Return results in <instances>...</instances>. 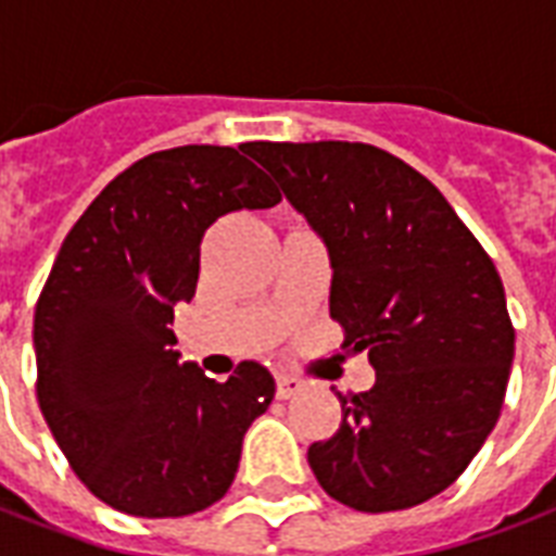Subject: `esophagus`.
<instances>
[{"label":"esophagus","instance_id":"34e87169","mask_svg":"<svg viewBox=\"0 0 556 556\" xmlns=\"http://www.w3.org/2000/svg\"><path fill=\"white\" fill-rule=\"evenodd\" d=\"M275 380H278V397H281V400L295 397V394H299V391L304 389V382H301L299 377H292V374H287V371L275 374Z\"/></svg>","mask_w":556,"mask_h":556}]
</instances>
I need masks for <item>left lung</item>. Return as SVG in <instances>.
I'll use <instances>...</instances> for the list:
<instances>
[{"label": "left lung", "mask_w": 556, "mask_h": 556, "mask_svg": "<svg viewBox=\"0 0 556 556\" xmlns=\"http://www.w3.org/2000/svg\"><path fill=\"white\" fill-rule=\"evenodd\" d=\"M257 162L325 240L330 316L377 382L339 394L342 424L307 450L330 498L363 514L438 496L493 432L514 363L496 266L453 205L363 141H255Z\"/></svg>", "instance_id": "8db88e82"}]
</instances>
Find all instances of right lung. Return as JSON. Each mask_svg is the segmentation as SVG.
Segmentation results:
<instances>
[{"label":"right lung","instance_id":"obj_1","mask_svg":"<svg viewBox=\"0 0 556 556\" xmlns=\"http://www.w3.org/2000/svg\"><path fill=\"white\" fill-rule=\"evenodd\" d=\"M278 202L235 148L185 144L115 176L63 240L34 309L37 400L77 479L115 510L188 516L231 488L273 374L240 363L211 380L179 363L170 325L197 292L211 223Z\"/></svg>","mask_w":556,"mask_h":556}]
</instances>
